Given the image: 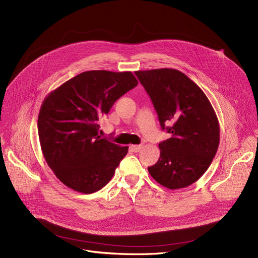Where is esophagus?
Segmentation results:
<instances>
[{"label": "esophagus", "instance_id": "34e87169", "mask_svg": "<svg viewBox=\"0 0 258 258\" xmlns=\"http://www.w3.org/2000/svg\"><path fill=\"white\" fill-rule=\"evenodd\" d=\"M143 145L142 144H139V145H131V148L133 150V152L135 153H139L141 150H142Z\"/></svg>", "mask_w": 258, "mask_h": 258}]
</instances>
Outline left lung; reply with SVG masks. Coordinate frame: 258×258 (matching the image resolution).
Segmentation results:
<instances>
[{
	"instance_id": "obj_1",
	"label": "left lung",
	"mask_w": 258,
	"mask_h": 258,
	"mask_svg": "<svg viewBox=\"0 0 258 258\" xmlns=\"http://www.w3.org/2000/svg\"><path fill=\"white\" fill-rule=\"evenodd\" d=\"M135 74L152 99L162 130L170 134L159 143L160 158L148 171L168 189L194 184L210 166L220 143L219 121L209 99L178 70L165 68Z\"/></svg>"
}]
</instances>
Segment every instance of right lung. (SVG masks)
<instances>
[{
  "label": "right lung",
  "instance_id": "add662e5",
  "mask_svg": "<svg viewBox=\"0 0 258 258\" xmlns=\"http://www.w3.org/2000/svg\"><path fill=\"white\" fill-rule=\"evenodd\" d=\"M137 85L132 72L87 71L45 98L37 120L40 147L47 164L66 186L93 194L111 181L128 147L101 138L99 120Z\"/></svg>",
  "mask_w": 258,
  "mask_h": 258
}]
</instances>
